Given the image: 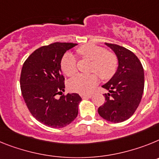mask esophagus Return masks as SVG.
Returning <instances> with one entry per match:
<instances>
[{
	"label": "esophagus",
	"instance_id": "esophagus-1",
	"mask_svg": "<svg viewBox=\"0 0 159 159\" xmlns=\"http://www.w3.org/2000/svg\"><path fill=\"white\" fill-rule=\"evenodd\" d=\"M91 96H92L91 94H82L81 95V98L82 99L89 98H91Z\"/></svg>",
	"mask_w": 159,
	"mask_h": 159
}]
</instances>
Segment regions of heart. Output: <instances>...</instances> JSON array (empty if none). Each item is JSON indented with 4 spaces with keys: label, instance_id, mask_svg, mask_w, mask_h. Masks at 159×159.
<instances>
[{
    "label": "heart",
    "instance_id": "heart-1",
    "mask_svg": "<svg viewBox=\"0 0 159 159\" xmlns=\"http://www.w3.org/2000/svg\"><path fill=\"white\" fill-rule=\"evenodd\" d=\"M77 53L82 59L91 61L89 72L95 74L75 76L69 82L70 90L80 93H88L98 82L97 74L102 80H108L115 74L118 59L114 52L106 50L99 45L87 44L78 48ZM61 68L66 76L73 77L78 71L77 60L72 54L66 53L61 60Z\"/></svg>",
    "mask_w": 159,
    "mask_h": 159
}]
</instances>
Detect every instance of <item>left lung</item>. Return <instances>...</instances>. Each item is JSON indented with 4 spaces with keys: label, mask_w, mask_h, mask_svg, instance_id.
I'll use <instances>...</instances> for the list:
<instances>
[{
    "label": "left lung",
    "mask_w": 159,
    "mask_h": 159,
    "mask_svg": "<svg viewBox=\"0 0 159 159\" xmlns=\"http://www.w3.org/2000/svg\"><path fill=\"white\" fill-rule=\"evenodd\" d=\"M118 59V68L110 81L102 85L109 90L106 102L98 110L99 115L111 122H121L134 114L144 90V70L138 57L125 47L106 43Z\"/></svg>",
    "instance_id": "8db88e82"
}]
</instances>
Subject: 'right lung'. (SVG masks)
<instances>
[{
  "label": "right lung",
  "mask_w": 159,
  "mask_h": 159,
  "mask_svg": "<svg viewBox=\"0 0 159 159\" xmlns=\"http://www.w3.org/2000/svg\"><path fill=\"white\" fill-rule=\"evenodd\" d=\"M76 45L55 42L41 46L22 66L20 85L25 102L32 115L49 127H64L78 116L81 97L75 93L62 94L65 78L61 71L63 55ZM57 94L62 95L59 99Z\"/></svg>",
  "instance_id": "1"
}]
</instances>
